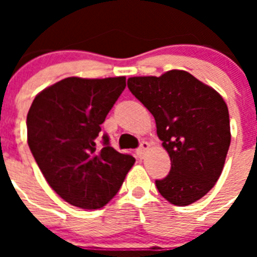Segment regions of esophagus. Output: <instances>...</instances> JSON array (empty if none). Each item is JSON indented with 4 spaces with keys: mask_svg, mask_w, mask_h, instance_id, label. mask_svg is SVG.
Wrapping results in <instances>:
<instances>
[{
    "mask_svg": "<svg viewBox=\"0 0 257 257\" xmlns=\"http://www.w3.org/2000/svg\"><path fill=\"white\" fill-rule=\"evenodd\" d=\"M148 149H149L148 143H147V141H143V143L140 144V147H139V148H137V151H136L137 156L140 157V159H144L145 152H147Z\"/></svg>",
    "mask_w": 257,
    "mask_h": 257,
    "instance_id": "obj_1",
    "label": "esophagus"
}]
</instances>
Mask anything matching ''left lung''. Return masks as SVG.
<instances>
[{
	"instance_id": "obj_1",
	"label": "left lung",
	"mask_w": 257,
	"mask_h": 257,
	"mask_svg": "<svg viewBox=\"0 0 257 257\" xmlns=\"http://www.w3.org/2000/svg\"><path fill=\"white\" fill-rule=\"evenodd\" d=\"M128 88L153 114L171 157L169 175L156 180L160 195L179 207L201 199L219 180L231 144L223 97L185 70L131 77Z\"/></svg>"
}]
</instances>
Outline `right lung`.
<instances>
[{"instance_id":"obj_1","label":"right lung","mask_w":257,"mask_h":257,"mask_svg":"<svg viewBox=\"0 0 257 257\" xmlns=\"http://www.w3.org/2000/svg\"><path fill=\"white\" fill-rule=\"evenodd\" d=\"M125 86V77L64 78L38 93L28 112L34 160L52 189L74 207H104L136 161L113 149L108 135L104 148H96L100 125Z\"/></svg>"}]
</instances>
